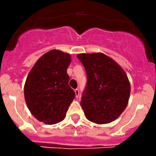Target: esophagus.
Instances as JSON below:
<instances>
[{"instance_id":"34e87169","label":"esophagus","mask_w":156,"mask_h":156,"mask_svg":"<svg viewBox=\"0 0 156 156\" xmlns=\"http://www.w3.org/2000/svg\"><path fill=\"white\" fill-rule=\"evenodd\" d=\"M75 97L78 98L79 97V90L78 89H75Z\"/></svg>"}]
</instances>
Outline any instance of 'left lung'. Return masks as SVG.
Masks as SVG:
<instances>
[{"label": "left lung", "instance_id": "obj_1", "mask_svg": "<svg viewBox=\"0 0 156 156\" xmlns=\"http://www.w3.org/2000/svg\"><path fill=\"white\" fill-rule=\"evenodd\" d=\"M77 57L87 73V86L81 102L85 117L100 125L113 122L123 112L130 98L127 74L104 53H80Z\"/></svg>", "mask_w": 156, "mask_h": 156}]
</instances>
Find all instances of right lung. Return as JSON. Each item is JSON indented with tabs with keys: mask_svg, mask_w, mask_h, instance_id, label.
<instances>
[{
	"mask_svg": "<svg viewBox=\"0 0 156 156\" xmlns=\"http://www.w3.org/2000/svg\"><path fill=\"white\" fill-rule=\"evenodd\" d=\"M70 62V54L52 50L41 56L29 72L24 86L25 100L39 122L55 125L65 119L75 95L66 72Z\"/></svg>",
	"mask_w": 156,
	"mask_h": 156,
	"instance_id": "add662e5",
	"label": "right lung"
}]
</instances>
